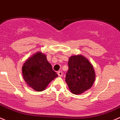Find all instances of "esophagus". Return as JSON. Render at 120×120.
<instances>
[{"mask_svg": "<svg viewBox=\"0 0 120 120\" xmlns=\"http://www.w3.org/2000/svg\"><path fill=\"white\" fill-rule=\"evenodd\" d=\"M57 74H58V75H59V76L60 77H61L63 76V72L62 71H59L57 72Z\"/></svg>", "mask_w": 120, "mask_h": 120, "instance_id": "34e87169", "label": "esophagus"}]
</instances>
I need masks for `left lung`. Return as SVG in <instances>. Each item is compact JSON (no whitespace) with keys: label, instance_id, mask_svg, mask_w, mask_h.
Segmentation results:
<instances>
[{"label":"left lung","instance_id":"left-lung-1","mask_svg":"<svg viewBox=\"0 0 120 120\" xmlns=\"http://www.w3.org/2000/svg\"><path fill=\"white\" fill-rule=\"evenodd\" d=\"M65 82L72 94H81L90 89L94 84L95 73L89 60L82 55L71 56Z\"/></svg>","mask_w":120,"mask_h":120}]
</instances>
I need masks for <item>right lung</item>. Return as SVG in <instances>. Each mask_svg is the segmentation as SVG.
Listing matches in <instances>:
<instances>
[{"label":"right lung","instance_id":"1","mask_svg":"<svg viewBox=\"0 0 120 120\" xmlns=\"http://www.w3.org/2000/svg\"><path fill=\"white\" fill-rule=\"evenodd\" d=\"M22 70L26 84L36 91H44L49 83L58 76L47 60L46 55L40 51L26 60Z\"/></svg>","mask_w":120,"mask_h":120}]
</instances>
